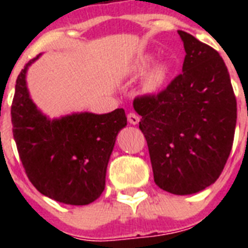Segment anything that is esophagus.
Listing matches in <instances>:
<instances>
[{
  "label": "esophagus",
  "mask_w": 248,
  "mask_h": 248,
  "mask_svg": "<svg viewBox=\"0 0 248 248\" xmlns=\"http://www.w3.org/2000/svg\"><path fill=\"white\" fill-rule=\"evenodd\" d=\"M127 121H128V124H139L140 118H139V116H138V114H135V113H128Z\"/></svg>",
  "instance_id": "obj_1"
}]
</instances>
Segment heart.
I'll return each mask as SVG.
<instances>
[{"label":"heart","instance_id":"heart-1","mask_svg":"<svg viewBox=\"0 0 248 248\" xmlns=\"http://www.w3.org/2000/svg\"><path fill=\"white\" fill-rule=\"evenodd\" d=\"M155 62V56L152 54H144L134 64V72L136 73H143L151 67L152 63ZM170 68L166 63L155 64V67H152L148 73L144 76L143 79V90L144 93H157L161 87L166 83L169 78Z\"/></svg>","mask_w":248,"mask_h":248}]
</instances>
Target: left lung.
<instances>
[{"label":"left lung","mask_w":248,"mask_h":248,"mask_svg":"<svg viewBox=\"0 0 248 248\" xmlns=\"http://www.w3.org/2000/svg\"><path fill=\"white\" fill-rule=\"evenodd\" d=\"M184 44L183 73L157 95L134 100L141 116L155 184L186 196L214 184L231 155L237 101L219 52L177 31Z\"/></svg>","instance_id":"1"}]
</instances>
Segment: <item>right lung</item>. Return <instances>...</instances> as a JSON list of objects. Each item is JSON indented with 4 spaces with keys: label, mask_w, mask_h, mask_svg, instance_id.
I'll list each match as a JSON object with an SVG mask.
<instances>
[{
    "label": "right lung",
    "mask_w": 248,
    "mask_h": 248,
    "mask_svg": "<svg viewBox=\"0 0 248 248\" xmlns=\"http://www.w3.org/2000/svg\"><path fill=\"white\" fill-rule=\"evenodd\" d=\"M25 64L15 85L11 122L25 173L44 196L83 206L97 200L118 132L127 124L122 108L105 114L77 112L50 118L37 108L27 86Z\"/></svg>",
    "instance_id": "obj_1"
}]
</instances>
